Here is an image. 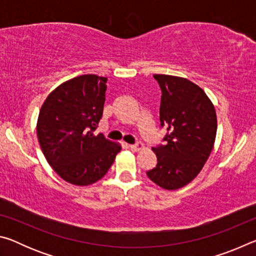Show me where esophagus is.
Segmentation results:
<instances>
[{
	"label": "esophagus",
	"instance_id": "obj_1",
	"mask_svg": "<svg viewBox=\"0 0 256 256\" xmlns=\"http://www.w3.org/2000/svg\"><path fill=\"white\" fill-rule=\"evenodd\" d=\"M128 148L131 149V150H133V151H138V150H140V149H144V146L142 144H128Z\"/></svg>",
	"mask_w": 256,
	"mask_h": 256
}]
</instances>
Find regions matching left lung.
I'll return each instance as SVG.
<instances>
[{"label": "left lung", "instance_id": "8db88e82", "mask_svg": "<svg viewBox=\"0 0 256 256\" xmlns=\"http://www.w3.org/2000/svg\"><path fill=\"white\" fill-rule=\"evenodd\" d=\"M162 89L159 120L164 144L154 146L157 164L146 172L164 190H177L198 176L214 148L216 115L206 92L188 79L154 74Z\"/></svg>", "mask_w": 256, "mask_h": 256}]
</instances>
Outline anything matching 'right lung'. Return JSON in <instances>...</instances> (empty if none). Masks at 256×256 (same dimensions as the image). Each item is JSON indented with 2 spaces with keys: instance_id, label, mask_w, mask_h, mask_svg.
<instances>
[{
  "instance_id": "right-lung-1",
  "label": "right lung",
  "mask_w": 256,
  "mask_h": 256,
  "mask_svg": "<svg viewBox=\"0 0 256 256\" xmlns=\"http://www.w3.org/2000/svg\"><path fill=\"white\" fill-rule=\"evenodd\" d=\"M107 78L84 74L53 90L40 108L37 136L45 158L60 177L86 186L102 178L120 146L94 136L105 104Z\"/></svg>"
}]
</instances>
